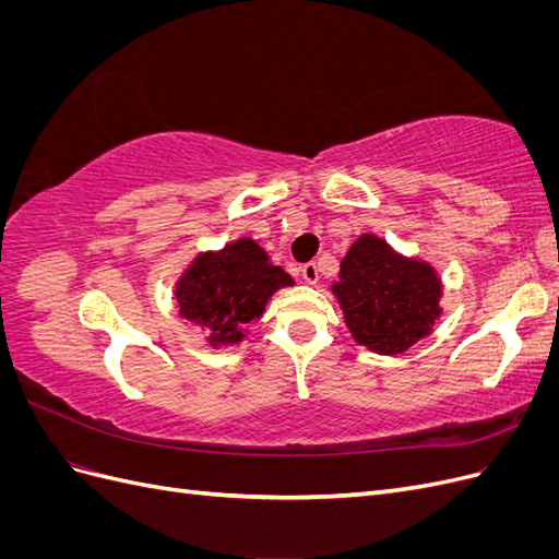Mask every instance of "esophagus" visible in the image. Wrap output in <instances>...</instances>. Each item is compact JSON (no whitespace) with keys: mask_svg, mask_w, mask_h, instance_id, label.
<instances>
[{"mask_svg":"<svg viewBox=\"0 0 559 559\" xmlns=\"http://www.w3.org/2000/svg\"><path fill=\"white\" fill-rule=\"evenodd\" d=\"M300 275H302V282L312 286L319 282V267L314 263H306L300 267Z\"/></svg>","mask_w":559,"mask_h":559,"instance_id":"esophagus-1","label":"esophagus"}]
</instances>
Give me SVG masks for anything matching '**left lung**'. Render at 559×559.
<instances>
[{
    "mask_svg": "<svg viewBox=\"0 0 559 559\" xmlns=\"http://www.w3.org/2000/svg\"><path fill=\"white\" fill-rule=\"evenodd\" d=\"M335 294L354 341L376 354H403L433 331L443 314L441 277L427 261L408 259L378 235H361L341 263Z\"/></svg>",
    "mask_w": 559,
    "mask_h": 559,
    "instance_id": "1",
    "label": "left lung"
}]
</instances>
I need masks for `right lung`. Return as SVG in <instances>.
I'll return each instance as SVG.
<instances>
[{"instance_id":"obj_1","label":"right lung","mask_w":559,"mask_h":559,"mask_svg":"<svg viewBox=\"0 0 559 559\" xmlns=\"http://www.w3.org/2000/svg\"><path fill=\"white\" fill-rule=\"evenodd\" d=\"M294 286L257 240L240 238L218 251H202L177 280L179 314L207 329V343L238 345L263 312L270 296Z\"/></svg>"}]
</instances>
